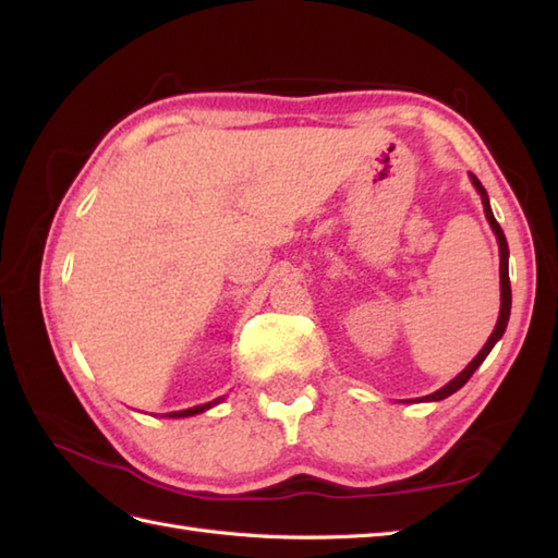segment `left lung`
Wrapping results in <instances>:
<instances>
[{
	"instance_id": "8db88e82",
	"label": "left lung",
	"mask_w": 558,
	"mask_h": 558,
	"mask_svg": "<svg viewBox=\"0 0 558 558\" xmlns=\"http://www.w3.org/2000/svg\"><path fill=\"white\" fill-rule=\"evenodd\" d=\"M470 180H472V184H475V189H477L480 196H482L484 216H487V220H489V225H492V230H494V234H496V242H499V256H501V312H499V322H496V326H494V333L489 336L487 342H484V348L480 350L477 357L472 360V362L465 366V369H462V372L453 378V381H448L444 388H438L436 393L426 396V398H422V400H444V398H448V396H453L458 388L465 386V384L470 381V376L475 374L477 366H480L484 360H487V354L492 352V348L496 345V342L501 340L504 330H506V326H508V316H511V278H508V242H506V234H504V230H501V225L496 222V218H494L492 206H489L487 189L482 186V182L477 180L475 174H470Z\"/></svg>"
}]
</instances>
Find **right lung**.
I'll return each instance as SVG.
<instances>
[{
  "label": "right lung",
  "mask_w": 558,
  "mask_h": 558,
  "mask_svg": "<svg viewBox=\"0 0 558 558\" xmlns=\"http://www.w3.org/2000/svg\"><path fill=\"white\" fill-rule=\"evenodd\" d=\"M222 398H218V400H213V402H206V405H196V408H189V410H180V412H170V414H165V417H194V414H198V412H206L208 408H213V405H218Z\"/></svg>",
  "instance_id": "add662e5"
}]
</instances>
